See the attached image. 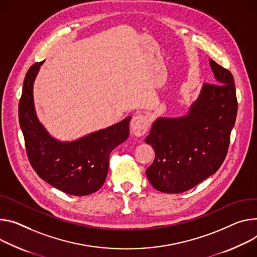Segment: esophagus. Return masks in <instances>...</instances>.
<instances>
[{
  "label": "esophagus",
  "mask_w": 257,
  "mask_h": 257,
  "mask_svg": "<svg viewBox=\"0 0 257 257\" xmlns=\"http://www.w3.org/2000/svg\"><path fill=\"white\" fill-rule=\"evenodd\" d=\"M149 125H150V121L147 115L141 114V113L136 114L133 116L130 122L131 132L137 137L144 136L148 131Z\"/></svg>",
  "instance_id": "34e87169"
}]
</instances>
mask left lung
Returning a JSON list of instances; mask_svg holds the SVG:
<instances>
[{"mask_svg": "<svg viewBox=\"0 0 257 257\" xmlns=\"http://www.w3.org/2000/svg\"><path fill=\"white\" fill-rule=\"evenodd\" d=\"M209 61L216 84H204L188 114L159 118L146 137L155 150L147 176L160 192L191 190L214 174L226 157L238 111L234 77L214 60Z\"/></svg>", "mask_w": 257, "mask_h": 257, "instance_id": "left-lung-1", "label": "left lung"}]
</instances>
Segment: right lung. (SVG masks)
I'll return each mask as SVG.
<instances>
[{"instance_id": "obj_1", "label": "right lung", "mask_w": 257, "mask_h": 257, "mask_svg": "<svg viewBox=\"0 0 257 257\" xmlns=\"http://www.w3.org/2000/svg\"><path fill=\"white\" fill-rule=\"evenodd\" d=\"M42 62H36L23 81L18 115L29 161L36 173L68 195L86 196L98 191L107 175L110 152L129 135L130 116L75 142L60 143L39 122L33 85Z\"/></svg>"}]
</instances>
